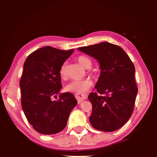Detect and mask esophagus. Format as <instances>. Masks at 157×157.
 <instances>
[{"label":"esophagus","mask_w":157,"mask_h":157,"mask_svg":"<svg viewBox=\"0 0 157 157\" xmlns=\"http://www.w3.org/2000/svg\"><path fill=\"white\" fill-rule=\"evenodd\" d=\"M75 96L79 102L83 101V100H85L87 98V96H86V94H75Z\"/></svg>","instance_id":"obj_1"}]
</instances>
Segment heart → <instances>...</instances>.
Instances as JSON below:
<instances>
[{"label":"heart","mask_w":157,"mask_h":157,"mask_svg":"<svg viewBox=\"0 0 157 157\" xmlns=\"http://www.w3.org/2000/svg\"><path fill=\"white\" fill-rule=\"evenodd\" d=\"M77 61L85 68H91V65H92L91 60L86 56H80V57H77ZM60 75L63 78H65L66 77V70L65 65H63L61 66L60 69ZM92 85L93 81L89 78H86L81 80H73L66 85V90L69 92L82 94L88 91L92 86Z\"/></svg>","instance_id":"obj_1"}]
</instances>
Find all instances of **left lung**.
<instances>
[{"instance_id":"left-lung-1","label":"left lung","mask_w":157,"mask_h":157,"mask_svg":"<svg viewBox=\"0 0 157 157\" xmlns=\"http://www.w3.org/2000/svg\"><path fill=\"white\" fill-rule=\"evenodd\" d=\"M78 50L97 60L101 70L95 86L97 92L89 95L92 105L90 123L99 131L118 130L128 122L134 109L138 91L134 65L120 46L109 42Z\"/></svg>"}]
</instances>
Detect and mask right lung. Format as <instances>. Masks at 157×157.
<instances>
[{
	"mask_svg": "<svg viewBox=\"0 0 157 157\" xmlns=\"http://www.w3.org/2000/svg\"><path fill=\"white\" fill-rule=\"evenodd\" d=\"M74 49L68 51L44 46L27 57L20 80L21 105L25 116L40 134H55L65 128L77 101L71 93L60 94V69Z\"/></svg>",
	"mask_w": 157,
	"mask_h": 157,
	"instance_id": "obj_1",
	"label": "right lung"
}]
</instances>
